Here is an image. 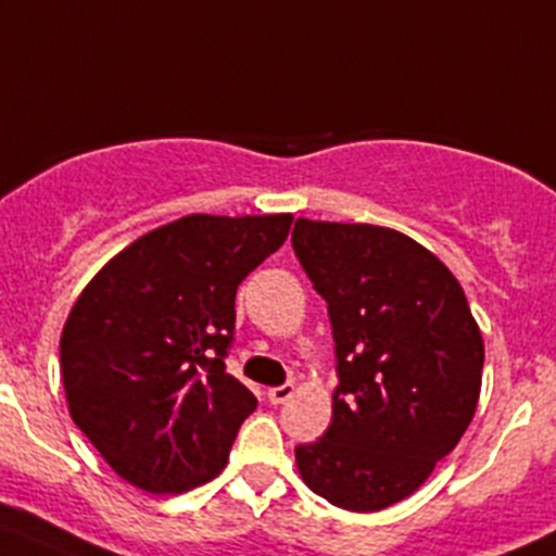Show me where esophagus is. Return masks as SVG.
<instances>
[{
  "label": "esophagus",
  "instance_id": "esophagus-1",
  "mask_svg": "<svg viewBox=\"0 0 556 556\" xmlns=\"http://www.w3.org/2000/svg\"><path fill=\"white\" fill-rule=\"evenodd\" d=\"M266 396H268V402H271V404H285L290 396H293V386H290V382H288V386L268 388Z\"/></svg>",
  "mask_w": 556,
  "mask_h": 556
}]
</instances>
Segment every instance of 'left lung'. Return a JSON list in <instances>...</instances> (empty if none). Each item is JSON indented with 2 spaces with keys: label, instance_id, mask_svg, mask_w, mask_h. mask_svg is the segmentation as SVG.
Here are the masks:
<instances>
[{
  "label": "left lung",
  "instance_id": "1",
  "mask_svg": "<svg viewBox=\"0 0 556 556\" xmlns=\"http://www.w3.org/2000/svg\"><path fill=\"white\" fill-rule=\"evenodd\" d=\"M293 250L328 301L339 388L331 427L295 448L306 486L353 514L424 486L470 427L483 337L459 279L393 228L295 219Z\"/></svg>",
  "mask_w": 556,
  "mask_h": 556
}]
</instances>
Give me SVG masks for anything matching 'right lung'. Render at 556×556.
Here are the masks:
<instances>
[{
  "label": "right lung",
  "instance_id": "right-lung-1",
  "mask_svg": "<svg viewBox=\"0 0 556 556\" xmlns=\"http://www.w3.org/2000/svg\"><path fill=\"white\" fill-rule=\"evenodd\" d=\"M293 214H190L113 255L64 320V399L118 478L181 494L228 465L257 407L225 371L236 290L285 244Z\"/></svg>",
  "mask_w": 556,
  "mask_h": 556
}]
</instances>
